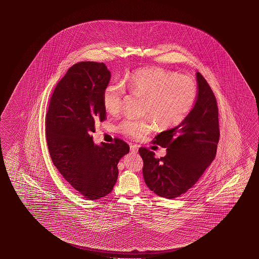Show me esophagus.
<instances>
[{"label": "esophagus", "mask_w": 259, "mask_h": 259, "mask_svg": "<svg viewBox=\"0 0 259 259\" xmlns=\"http://www.w3.org/2000/svg\"><path fill=\"white\" fill-rule=\"evenodd\" d=\"M130 152L134 154L138 153V146L137 145H131L130 146Z\"/></svg>", "instance_id": "obj_1"}]
</instances>
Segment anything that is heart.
<instances>
[{
  "instance_id": "heart-1",
  "label": "heart",
  "mask_w": 259,
  "mask_h": 259,
  "mask_svg": "<svg viewBox=\"0 0 259 259\" xmlns=\"http://www.w3.org/2000/svg\"><path fill=\"white\" fill-rule=\"evenodd\" d=\"M126 85L132 93L145 98L144 115L162 129L174 127L191 111L195 102L197 85L191 76L177 75L161 68H144L130 73L121 82H110L103 91L104 108L110 115L121 110ZM150 118L123 119L119 130L125 136L142 139L153 130Z\"/></svg>"
}]
</instances>
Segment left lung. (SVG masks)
Returning a JSON list of instances; mask_svg holds the SVG:
<instances>
[{
  "instance_id": "left-lung-1",
  "label": "left lung",
  "mask_w": 259,
  "mask_h": 259,
  "mask_svg": "<svg viewBox=\"0 0 259 259\" xmlns=\"http://www.w3.org/2000/svg\"><path fill=\"white\" fill-rule=\"evenodd\" d=\"M197 98L183 122L161 132L153 141L166 148V155L141 147L144 182L157 195L172 199L191 189L216 156L220 139L217 100L208 82L196 73Z\"/></svg>"
}]
</instances>
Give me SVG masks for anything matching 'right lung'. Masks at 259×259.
<instances>
[{"label":"right lung","mask_w":259,"mask_h":259,"mask_svg":"<svg viewBox=\"0 0 259 259\" xmlns=\"http://www.w3.org/2000/svg\"><path fill=\"white\" fill-rule=\"evenodd\" d=\"M111 73L104 63L73 65L52 94L46 116V138L53 164L87 199L109 194L118 177L119 161L129 145L94 144L95 123L106 119L102 95Z\"/></svg>","instance_id":"1"}]
</instances>
